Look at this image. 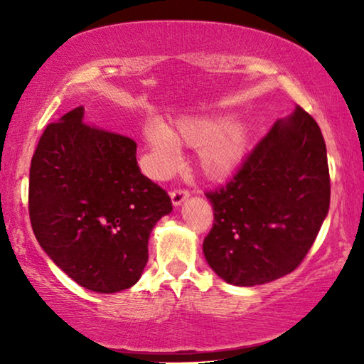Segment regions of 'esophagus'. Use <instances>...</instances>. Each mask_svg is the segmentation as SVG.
<instances>
[{"label": "esophagus", "instance_id": "obj_1", "mask_svg": "<svg viewBox=\"0 0 364 364\" xmlns=\"http://www.w3.org/2000/svg\"><path fill=\"white\" fill-rule=\"evenodd\" d=\"M171 198H172L173 207L182 205V202L188 198V191H186V188H176V191L171 192Z\"/></svg>", "mask_w": 364, "mask_h": 364}]
</instances>
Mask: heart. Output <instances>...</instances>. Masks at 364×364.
<instances>
[{
	"mask_svg": "<svg viewBox=\"0 0 364 364\" xmlns=\"http://www.w3.org/2000/svg\"><path fill=\"white\" fill-rule=\"evenodd\" d=\"M144 136L157 176H166L177 166L178 147L186 146L197 149V166L203 176L223 181L240 168L250 146L245 122L217 117H182L168 129L151 124Z\"/></svg>",
	"mask_w": 364,
	"mask_h": 364,
	"instance_id": "heart-1",
	"label": "heart"
}]
</instances>
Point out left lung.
Here are the masks:
<instances>
[{"label": "left lung", "mask_w": 364, "mask_h": 364, "mask_svg": "<svg viewBox=\"0 0 364 364\" xmlns=\"http://www.w3.org/2000/svg\"><path fill=\"white\" fill-rule=\"evenodd\" d=\"M213 227L203 255L222 280L253 287L303 262L330 208L325 139L296 107L278 119L227 186L205 193Z\"/></svg>", "instance_id": "obj_1"}]
</instances>
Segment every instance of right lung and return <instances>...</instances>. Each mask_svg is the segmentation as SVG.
<instances>
[{"label": "right lung", "instance_id": "right-lung-1", "mask_svg": "<svg viewBox=\"0 0 364 364\" xmlns=\"http://www.w3.org/2000/svg\"><path fill=\"white\" fill-rule=\"evenodd\" d=\"M82 121L81 106L44 129L29 168V218L69 278L116 293L139 282L149 235L172 202L141 172L132 139Z\"/></svg>", "mask_w": 364, "mask_h": 364}]
</instances>
